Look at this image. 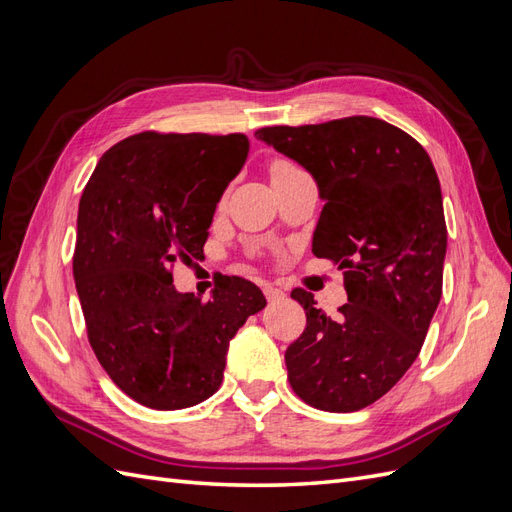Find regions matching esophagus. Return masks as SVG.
Instances as JSON below:
<instances>
[{
    "label": "esophagus",
    "instance_id": "1",
    "mask_svg": "<svg viewBox=\"0 0 512 512\" xmlns=\"http://www.w3.org/2000/svg\"><path fill=\"white\" fill-rule=\"evenodd\" d=\"M262 292H265V297H267L269 303H275V301H280V299L286 297V292H284L282 288L273 286V284H265V286H262Z\"/></svg>",
    "mask_w": 512,
    "mask_h": 512
}]
</instances>
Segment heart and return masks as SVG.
Masks as SVG:
<instances>
[{"label": "heart", "instance_id": "1", "mask_svg": "<svg viewBox=\"0 0 512 512\" xmlns=\"http://www.w3.org/2000/svg\"><path fill=\"white\" fill-rule=\"evenodd\" d=\"M297 170H301L299 166H294L292 162H286V160H277L273 166H271V177L275 175H288V173H297Z\"/></svg>", "mask_w": 512, "mask_h": 512}]
</instances>
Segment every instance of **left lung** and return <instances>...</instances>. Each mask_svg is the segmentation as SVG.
Returning a JSON list of instances; mask_svg holds the SVG:
<instances>
[{
	"label": "left lung",
	"instance_id": "left-lung-1",
	"mask_svg": "<svg viewBox=\"0 0 512 512\" xmlns=\"http://www.w3.org/2000/svg\"><path fill=\"white\" fill-rule=\"evenodd\" d=\"M256 138L314 177L324 207L312 252L344 271L339 318L292 290L307 327L286 350L288 380L305 404L354 412L389 393L416 361L442 297L446 222L427 151L376 117L273 126Z\"/></svg>",
	"mask_w": 512,
	"mask_h": 512
}]
</instances>
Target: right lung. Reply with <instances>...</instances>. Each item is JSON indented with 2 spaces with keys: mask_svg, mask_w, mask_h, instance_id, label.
<instances>
[{
  "mask_svg": "<svg viewBox=\"0 0 512 512\" xmlns=\"http://www.w3.org/2000/svg\"><path fill=\"white\" fill-rule=\"evenodd\" d=\"M245 134L141 132L100 158L76 220L74 282L89 344L119 389L153 410H181L220 389L230 339L267 305L243 277L200 301L173 286L177 262L203 254Z\"/></svg>",
  "mask_w": 512,
  "mask_h": 512,
  "instance_id": "add662e5",
  "label": "right lung"
}]
</instances>
